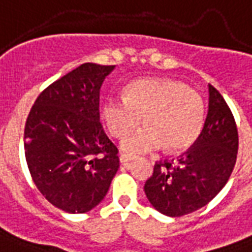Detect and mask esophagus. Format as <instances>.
Returning <instances> with one entry per match:
<instances>
[{"mask_svg":"<svg viewBox=\"0 0 252 252\" xmlns=\"http://www.w3.org/2000/svg\"><path fill=\"white\" fill-rule=\"evenodd\" d=\"M131 160H133V156H132V155H126V154L120 155V163L126 164L128 163V161H131Z\"/></svg>","mask_w":252,"mask_h":252,"instance_id":"esophagus-1","label":"esophagus"}]
</instances>
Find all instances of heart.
Instances as JSON below:
<instances>
[{
  "label": "heart",
  "instance_id": "b5f03b06",
  "mask_svg": "<svg viewBox=\"0 0 252 252\" xmlns=\"http://www.w3.org/2000/svg\"><path fill=\"white\" fill-rule=\"evenodd\" d=\"M102 119L115 137H124L141 120L144 126L126 137L121 145L139 154L160 148L186 150L202 131L204 101L200 93L171 79H141L126 87L124 97L109 94L101 107Z\"/></svg>",
  "mask_w": 252,
  "mask_h": 252
}]
</instances>
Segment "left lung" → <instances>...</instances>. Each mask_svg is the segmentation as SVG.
Instances as JSON below:
<instances>
[{"instance_id":"left-lung-1","label":"left lung","mask_w":252,"mask_h":252,"mask_svg":"<svg viewBox=\"0 0 252 252\" xmlns=\"http://www.w3.org/2000/svg\"><path fill=\"white\" fill-rule=\"evenodd\" d=\"M206 123L176 160L156 161L145 195L167 216H183L210 203L230 179L238 155V128L230 107L211 84Z\"/></svg>"}]
</instances>
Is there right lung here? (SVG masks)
Masks as SVG:
<instances>
[{"label":"right lung","instance_id":"1","mask_svg":"<svg viewBox=\"0 0 252 252\" xmlns=\"http://www.w3.org/2000/svg\"><path fill=\"white\" fill-rule=\"evenodd\" d=\"M115 65L85 63L46 87L25 124L32 179L45 199L70 214L101 202L119 169V150L100 123V88Z\"/></svg>","mask_w":252,"mask_h":252}]
</instances>
